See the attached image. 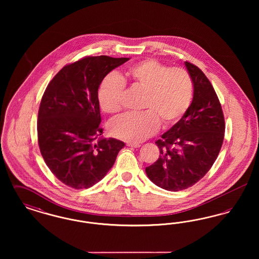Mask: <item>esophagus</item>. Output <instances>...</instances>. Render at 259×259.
<instances>
[{
	"mask_svg": "<svg viewBox=\"0 0 259 259\" xmlns=\"http://www.w3.org/2000/svg\"><path fill=\"white\" fill-rule=\"evenodd\" d=\"M127 146H128V147H131V148H140V147H141L140 144H134V143H128Z\"/></svg>",
	"mask_w": 259,
	"mask_h": 259,
	"instance_id": "obj_1",
	"label": "esophagus"
}]
</instances>
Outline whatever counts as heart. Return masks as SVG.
<instances>
[{
  "label": "heart",
  "instance_id": "1",
  "mask_svg": "<svg viewBox=\"0 0 259 259\" xmlns=\"http://www.w3.org/2000/svg\"><path fill=\"white\" fill-rule=\"evenodd\" d=\"M125 78L146 90L143 108L147 110L125 113L111 120L109 131L119 140L141 143L158 131L160 120L165 126L176 123L190 106L193 83L188 72L148 59L130 67L124 76L111 73L103 79L98 90L103 111L116 113L122 109Z\"/></svg>",
  "mask_w": 259,
  "mask_h": 259
}]
</instances>
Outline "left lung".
Here are the masks:
<instances>
[{"label": "left lung", "instance_id": "8db88e82", "mask_svg": "<svg viewBox=\"0 0 259 259\" xmlns=\"http://www.w3.org/2000/svg\"><path fill=\"white\" fill-rule=\"evenodd\" d=\"M185 65L193 83V100L183 117L155 142L160 155L146 168L148 179L169 191L186 189L209 172L225 131L222 105L208 77L197 66Z\"/></svg>", "mask_w": 259, "mask_h": 259}]
</instances>
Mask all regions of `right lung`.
I'll return each mask as SVG.
<instances>
[{"instance_id":"right-lung-1","label":"right lung","mask_w":259,"mask_h":259,"mask_svg":"<svg viewBox=\"0 0 259 259\" xmlns=\"http://www.w3.org/2000/svg\"><path fill=\"white\" fill-rule=\"evenodd\" d=\"M129 58L87 56L66 65L51 79L37 113L44 160L64 185L89 188L113 166L123 142L103 139L98 89L104 77Z\"/></svg>"}]
</instances>
